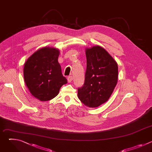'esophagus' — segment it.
Segmentation results:
<instances>
[{"instance_id": "1", "label": "esophagus", "mask_w": 152, "mask_h": 152, "mask_svg": "<svg viewBox=\"0 0 152 152\" xmlns=\"http://www.w3.org/2000/svg\"><path fill=\"white\" fill-rule=\"evenodd\" d=\"M73 80V77L72 76H69L68 77H67V80L69 82H71Z\"/></svg>"}]
</instances>
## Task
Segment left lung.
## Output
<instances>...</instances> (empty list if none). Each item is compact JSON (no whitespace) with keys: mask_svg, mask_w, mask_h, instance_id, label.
<instances>
[{"mask_svg":"<svg viewBox=\"0 0 152 152\" xmlns=\"http://www.w3.org/2000/svg\"><path fill=\"white\" fill-rule=\"evenodd\" d=\"M86 69L77 96L86 106L97 107L111 96L118 80V65L100 46L86 49Z\"/></svg>","mask_w":152,"mask_h":152,"instance_id":"1","label":"left lung"}]
</instances>
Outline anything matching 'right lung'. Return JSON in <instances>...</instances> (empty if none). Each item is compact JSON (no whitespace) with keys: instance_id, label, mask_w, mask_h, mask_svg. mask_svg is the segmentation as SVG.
Returning <instances> with one entry per match:
<instances>
[{"instance_id":"obj_1","label":"right lung","mask_w":152,"mask_h":152,"mask_svg":"<svg viewBox=\"0 0 152 152\" xmlns=\"http://www.w3.org/2000/svg\"><path fill=\"white\" fill-rule=\"evenodd\" d=\"M59 54L55 48H44L35 52L25 64L26 85L32 95L41 101L55 97L61 86L67 82L58 61Z\"/></svg>"}]
</instances>
